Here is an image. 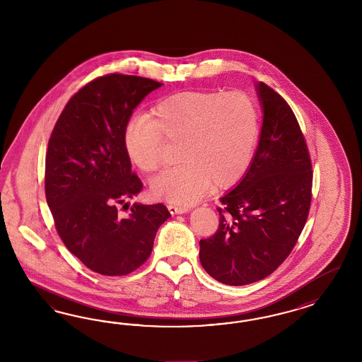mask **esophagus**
I'll return each mask as SVG.
<instances>
[{"mask_svg": "<svg viewBox=\"0 0 362 362\" xmlns=\"http://www.w3.org/2000/svg\"><path fill=\"white\" fill-rule=\"evenodd\" d=\"M167 209L168 211L173 214V215H176V214H185L188 211L187 207H183V206H175V204H168L167 206Z\"/></svg>", "mask_w": 362, "mask_h": 362, "instance_id": "34e87169", "label": "esophagus"}]
</instances>
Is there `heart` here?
Listing matches in <instances>:
<instances>
[{
  "label": "heart",
  "instance_id": "heart-1",
  "mask_svg": "<svg viewBox=\"0 0 362 362\" xmlns=\"http://www.w3.org/2000/svg\"><path fill=\"white\" fill-rule=\"evenodd\" d=\"M260 132L259 109L241 91H183L160 99L153 118L136 117L123 135L126 153L144 174L162 168L167 144H177L179 165L151 185L155 197L192 204L209 185L233 186L252 160Z\"/></svg>",
  "mask_w": 362,
  "mask_h": 362
}]
</instances>
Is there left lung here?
I'll return each instance as SVG.
<instances>
[{"label": "left lung", "instance_id": "left-lung-1", "mask_svg": "<svg viewBox=\"0 0 362 362\" xmlns=\"http://www.w3.org/2000/svg\"><path fill=\"white\" fill-rule=\"evenodd\" d=\"M264 118L260 142L240 183L220 197L219 227L200 240L206 272L227 285H247L274 272L295 248L312 200V163L289 105L257 83Z\"/></svg>", "mask_w": 362, "mask_h": 362}]
</instances>
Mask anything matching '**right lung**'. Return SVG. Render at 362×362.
<instances>
[{
    "label": "right lung",
    "instance_id": "right-lung-1",
    "mask_svg": "<svg viewBox=\"0 0 362 362\" xmlns=\"http://www.w3.org/2000/svg\"><path fill=\"white\" fill-rule=\"evenodd\" d=\"M162 83L111 73L86 83L66 103L49 139L45 194L66 248L88 269L124 276L153 251L165 204H119L142 189L126 153L124 129L141 100Z\"/></svg>",
    "mask_w": 362,
    "mask_h": 362
}]
</instances>
